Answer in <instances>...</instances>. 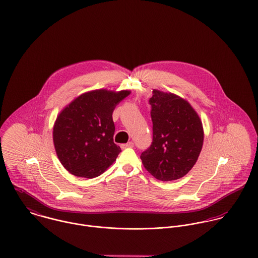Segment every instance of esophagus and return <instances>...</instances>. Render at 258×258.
Returning a JSON list of instances; mask_svg holds the SVG:
<instances>
[{"label":"esophagus","instance_id":"esophagus-1","mask_svg":"<svg viewBox=\"0 0 258 258\" xmlns=\"http://www.w3.org/2000/svg\"><path fill=\"white\" fill-rule=\"evenodd\" d=\"M134 147V143L133 142H128L127 144H124V145H121L120 148L123 150V149H126V148H133Z\"/></svg>","mask_w":258,"mask_h":258}]
</instances>
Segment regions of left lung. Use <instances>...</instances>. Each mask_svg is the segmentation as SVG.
<instances>
[{"instance_id":"1","label":"left lung","mask_w":258,"mask_h":258,"mask_svg":"<svg viewBox=\"0 0 258 258\" xmlns=\"http://www.w3.org/2000/svg\"><path fill=\"white\" fill-rule=\"evenodd\" d=\"M153 94V143L141 159L156 179L171 181L184 176L196 164L204 145V126L186 100L158 90Z\"/></svg>"}]
</instances>
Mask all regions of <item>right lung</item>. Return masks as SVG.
I'll return each instance as SVG.
<instances>
[{
  "instance_id": "add662e5",
  "label": "right lung",
  "mask_w": 258,
  "mask_h": 258,
  "mask_svg": "<svg viewBox=\"0 0 258 258\" xmlns=\"http://www.w3.org/2000/svg\"><path fill=\"white\" fill-rule=\"evenodd\" d=\"M130 94L127 90H95L61 109L52 127V141L57 158L69 172L94 178L116 160L121 150L113 143L112 111Z\"/></svg>"
}]
</instances>
